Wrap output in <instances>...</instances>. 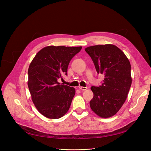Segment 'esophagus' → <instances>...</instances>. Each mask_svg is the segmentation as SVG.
<instances>
[{"instance_id": "esophagus-1", "label": "esophagus", "mask_w": 151, "mask_h": 151, "mask_svg": "<svg viewBox=\"0 0 151 151\" xmlns=\"http://www.w3.org/2000/svg\"><path fill=\"white\" fill-rule=\"evenodd\" d=\"M79 88L80 90H86L87 89V87H82V86H79Z\"/></svg>"}]
</instances>
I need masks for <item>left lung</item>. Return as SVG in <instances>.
Wrapping results in <instances>:
<instances>
[{"label": "left lung", "instance_id": "left-lung-1", "mask_svg": "<svg viewBox=\"0 0 151 151\" xmlns=\"http://www.w3.org/2000/svg\"><path fill=\"white\" fill-rule=\"evenodd\" d=\"M85 51L91 57L97 73L104 76L101 86L91 87L93 97L90 101V108L101 118L113 116L124 104L131 87L130 63L113 45L92 46Z\"/></svg>", "mask_w": 151, "mask_h": 151}]
</instances>
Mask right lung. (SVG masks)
<instances>
[{
  "mask_svg": "<svg viewBox=\"0 0 151 151\" xmlns=\"http://www.w3.org/2000/svg\"><path fill=\"white\" fill-rule=\"evenodd\" d=\"M81 49L82 46H46L30 63L28 88L35 107L45 117L58 119L69 110L75 88L61 84L58 79L63 74L67 75L70 60Z\"/></svg>",
  "mask_w": 151,
  "mask_h": 151,
  "instance_id": "obj_1",
  "label": "right lung"
}]
</instances>
